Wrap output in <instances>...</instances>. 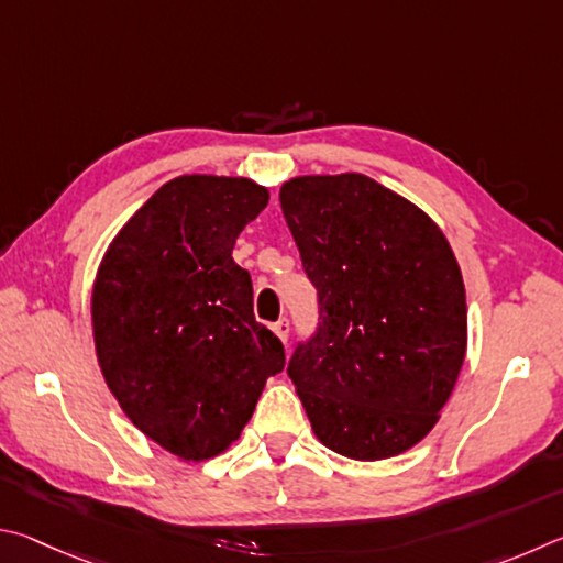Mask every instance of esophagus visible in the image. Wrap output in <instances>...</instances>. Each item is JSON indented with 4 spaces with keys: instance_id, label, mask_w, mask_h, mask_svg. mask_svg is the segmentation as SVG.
Here are the masks:
<instances>
[{
    "instance_id": "1",
    "label": "esophagus",
    "mask_w": 563,
    "mask_h": 563,
    "mask_svg": "<svg viewBox=\"0 0 563 563\" xmlns=\"http://www.w3.org/2000/svg\"><path fill=\"white\" fill-rule=\"evenodd\" d=\"M274 333H276V336H279L284 343H287L289 341V331H291V323H289V319H279V321H276L274 323Z\"/></svg>"
}]
</instances>
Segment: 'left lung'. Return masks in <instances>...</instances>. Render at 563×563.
I'll list each match as a JSON object with an SVG mask.
<instances>
[{"instance_id":"1","label":"left lung","mask_w":563,"mask_h":563,"mask_svg":"<svg viewBox=\"0 0 563 563\" xmlns=\"http://www.w3.org/2000/svg\"><path fill=\"white\" fill-rule=\"evenodd\" d=\"M319 329L289 378L317 438L386 460L428 435L467 351L460 264L430 217L361 173L303 175L279 190Z\"/></svg>"}]
</instances>
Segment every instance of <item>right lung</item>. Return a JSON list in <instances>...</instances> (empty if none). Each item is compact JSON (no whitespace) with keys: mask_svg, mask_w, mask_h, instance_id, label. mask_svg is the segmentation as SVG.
<instances>
[{"mask_svg":"<svg viewBox=\"0 0 563 563\" xmlns=\"http://www.w3.org/2000/svg\"><path fill=\"white\" fill-rule=\"evenodd\" d=\"M269 202L246 177L180 175L115 234L91 297L96 356L118 406L180 460L240 438L284 346L256 323L252 279L232 260Z\"/></svg>","mask_w":563,"mask_h":563,"instance_id":"right-lung-1","label":"right lung"}]
</instances>
